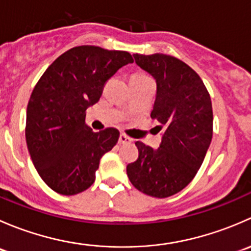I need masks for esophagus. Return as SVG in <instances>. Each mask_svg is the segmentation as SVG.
<instances>
[{"mask_svg":"<svg viewBox=\"0 0 251 251\" xmlns=\"http://www.w3.org/2000/svg\"><path fill=\"white\" fill-rule=\"evenodd\" d=\"M132 140H131L130 137H127L126 135H124V133H121L120 137H119V143L120 144H127V143H131Z\"/></svg>","mask_w":251,"mask_h":251,"instance_id":"esophagus-1","label":"esophagus"}]
</instances>
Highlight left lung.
I'll list each match as a JSON object with an SVG mask.
<instances>
[{"label":"left lung","mask_w":251,"mask_h":251,"mask_svg":"<svg viewBox=\"0 0 251 251\" xmlns=\"http://www.w3.org/2000/svg\"><path fill=\"white\" fill-rule=\"evenodd\" d=\"M155 78L151 119L163 128L158 149L136 142L140 155L126 168L131 183L147 196L166 198L184 188L203 164L212 138V105L199 75L171 55L133 54Z\"/></svg>","instance_id":"left-lung-1"}]
</instances>
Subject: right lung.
Here are the masks:
<instances>
[{
	"label": "right lung",
	"instance_id": "1",
	"mask_svg": "<svg viewBox=\"0 0 251 251\" xmlns=\"http://www.w3.org/2000/svg\"><path fill=\"white\" fill-rule=\"evenodd\" d=\"M128 63L132 55L125 50L74 47L59 55L35 86L25 137L35 169L57 193L74 196L90 188L100 158L118 143L116 128L93 132L85 113L100 100L104 83Z\"/></svg>",
	"mask_w": 251,
	"mask_h": 251
}]
</instances>
